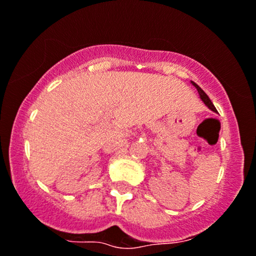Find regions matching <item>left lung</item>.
Instances as JSON below:
<instances>
[{"label": "left lung", "mask_w": 256, "mask_h": 256, "mask_svg": "<svg viewBox=\"0 0 256 256\" xmlns=\"http://www.w3.org/2000/svg\"><path fill=\"white\" fill-rule=\"evenodd\" d=\"M192 86H194V87H195V88H196V90H198V94H200V98H201V100H202V102H204V103H205V104H206V106H208V109H211V110H212V112H217L216 108H214V104H212L211 99H210V98H208V96H207V94H206L205 92H204V90H201V88H200V87H198V84H196V83H195V82H192Z\"/></svg>", "instance_id": "1"}]
</instances>
